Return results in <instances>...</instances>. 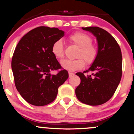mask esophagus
I'll use <instances>...</instances> for the list:
<instances>
[{"label":"esophagus","instance_id":"obj_1","mask_svg":"<svg viewBox=\"0 0 134 134\" xmlns=\"http://www.w3.org/2000/svg\"><path fill=\"white\" fill-rule=\"evenodd\" d=\"M74 75H75V74H74L73 72H69V77H71V76H73Z\"/></svg>","mask_w":134,"mask_h":134}]
</instances>
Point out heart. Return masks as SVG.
<instances>
[{
    "label": "heart",
    "instance_id": "b5f03b06",
    "mask_svg": "<svg viewBox=\"0 0 134 134\" xmlns=\"http://www.w3.org/2000/svg\"><path fill=\"white\" fill-rule=\"evenodd\" d=\"M69 41L73 45L78 47L75 59H64L61 62L63 68L69 71H75L81 69L85 65L94 63L98 54V49L95 44H93V40L90 35L80 32L72 34L69 37ZM52 54L57 59L64 57V46L63 41L58 40L54 41L51 47Z\"/></svg>",
    "mask_w": 134,
    "mask_h": 134
}]
</instances>
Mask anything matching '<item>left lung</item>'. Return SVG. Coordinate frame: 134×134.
Returning <instances> with one entry per match:
<instances>
[{
  "mask_svg": "<svg viewBox=\"0 0 134 134\" xmlns=\"http://www.w3.org/2000/svg\"><path fill=\"white\" fill-rule=\"evenodd\" d=\"M82 29L97 37L98 54L88 70L76 74L81 80L76 88V95L82 103L98 106L113 97L119 84L122 76L121 50L114 37L105 30L97 26ZM88 72L92 74L85 75Z\"/></svg>",
  "mask_w": 134,
  "mask_h": 134,
  "instance_id": "1",
  "label": "left lung"
}]
</instances>
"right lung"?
<instances>
[{
    "mask_svg": "<svg viewBox=\"0 0 134 134\" xmlns=\"http://www.w3.org/2000/svg\"><path fill=\"white\" fill-rule=\"evenodd\" d=\"M63 36L58 28L37 27L25 34L15 49L12 59L15 85L30 104L42 106L53 102L58 87L68 78V72L51 51L54 42ZM59 69L56 75L50 74Z\"/></svg>",
    "mask_w": 134,
    "mask_h": 134,
    "instance_id": "add662e5",
    "label": "right lung"
}]
</instances>
